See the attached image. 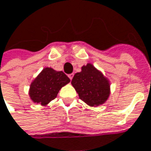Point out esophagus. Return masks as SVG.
<instances>
[{"label":"esophagus","mask_w":151,"mask_h":151,"mask_svg":"<svg viewBox=\"0 0 151 151\" xmlns=\"http://www.w3.org/2000/svg\"><path fill=\"white\" fill-rule=\"evenodd\" d=\"M68 76H69V78H70V79L72 80L73 76H74V74H73V73H71V74H69V75H68Z\"/></svg>","instance_id":"esophagus-1"}]
</instances>
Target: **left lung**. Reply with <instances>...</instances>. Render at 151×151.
<instances>
[{"label": "left lung", "mask_w": 151, "mask_h": 151, "mask_svg": "<svg viewBox=\"0 0 151 151\" xmlns=\"http://www.w3.org/2000/svg\"><path fill=\"white\" fill-rule=\"evenodd\" d=\"M71 84L80 99L91 107L104 104L110 94L109 79L90 63L83 65L81 71L75 74Z\"/></svg>", "instance_id": "left-lung-1"}]
</instances>
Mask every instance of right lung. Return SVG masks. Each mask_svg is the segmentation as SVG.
Here are the masks:
<instances>
[{"label":"right lung","instance_id":"obj_1","mask_svg":"<svg viewBox=\"0 0 151 151\" xmlns=\"http://www.w3.org/2000/svg\"><path fill=\"white\" fill-rule=\"evenodd\" d=\"M70 81V78L63 71L46 67L30 83L29 98L33 103L45 106L54 99L59 90Z\"/></svg>","mask_w":151,"mask_h":151}]
</instances>
